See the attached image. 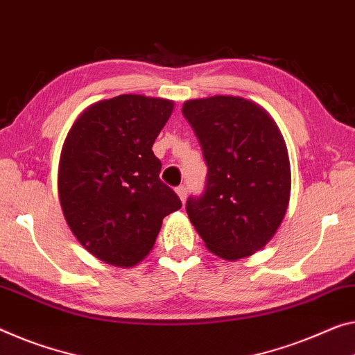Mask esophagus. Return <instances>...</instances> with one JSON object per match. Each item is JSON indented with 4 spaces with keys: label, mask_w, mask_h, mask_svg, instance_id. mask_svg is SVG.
I'll return each instance as SVG.
<instances>
[{
    "label": "esophagus",
    "mask_w": 355,
    "mask_h": 355,
    "mask_svg": "<svg viewBox=\"0 0 355 355\" xmlns=\"http://www.w3.org/2000/svg\"><path fill=\"white\" fill-rule=\"evenodd\" d=\"M176 193H178V196H179V198H181V201L184 203L185 195H187V190H185L184 185H179V187H176Z\"/></svg>",
    "instance_id": "obj_1"
}]
</instances>
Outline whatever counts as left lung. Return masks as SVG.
<instances>
[{
    "instance_id": "left-lung-1",
    "label": "left lung",
    "mask_w": 355,
    "mask_h": 355,
    "mask_svg": "<svg viewBox=\"0 0 355 355\" xmlns=\"http://www.w3.org/2000/svg\"><path fill=\"white\" fill-rule=\"evenodd\" d=\"M182 114L208 165L206 187L189 196V219L212 254L225 260L252 255L284 219L291 162L270 114L239 96L185 101Z\"/></svg>"
}]
</instances>
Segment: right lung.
<instances>
[{
  "mask_svg": "<svg viewBox=\"0 0 355 355\" xmlns=\"http://www.w3.org/2000/svg\"><path fill=\"white\" fill-rule=\"evenodd\" d=\"M174 103L144 95L98 101L64 139L58 166L63 216L78 241L116 266L139 263L168 214L182 203L160 181L152 152Z\"/></svg>",
  "mask_w": 355,
  "mask_h": 355,
  "instance_id": "right-lung-1",
  "label": "right lung"
}]
</instances>
